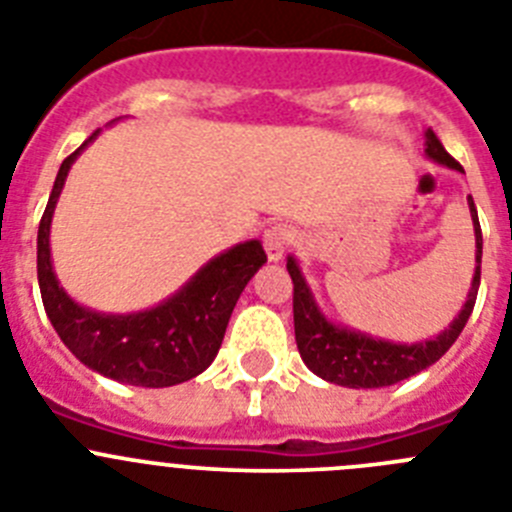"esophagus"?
<instances>
[{
  "mask_svg": "<svg viewBox=\"0 0 512 512\" xmlns=\"http://www.w3.org/2000/svg\"><path fill=\"white\" fill-rule=\"evenodd\" d=\"M295 241V233L287 228V225H274L264 233V248L269 261H279L284 256V251L289 248V243Z\"/></svg>",
  "mask_w": 512,
  "mask_h": 512,
  "instance_id": "1",
  "label": "esophagus"
}]
</instances>
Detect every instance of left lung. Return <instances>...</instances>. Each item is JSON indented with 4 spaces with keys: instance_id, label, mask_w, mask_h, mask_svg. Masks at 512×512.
<instances>
[{
    "instance_id": "left-lung-1",
    "label": "left lung",
    "mask_w": 512,
    "mask_h": 512,
    "mask_svg": "<svg viewBox=\"0 0 512 512\" xmlns=\"http://www.w3.org/2000/svg\"><path fill=\"white\" fill-rule=\"evenodd\" d=\"M425 156L436 164L461 171V166L446 153L433 130H425ZM467 202L469 212H472L474 243H477L472 289H469L467 302L459 310V315L451 320L449 328H443L436 338H428V341L397 343L369 336V333H361V330L348 328V325H336L333 320L325 318L315 297H312V289L307 287L305 277H302L300 264L289 256L287 271L292 277V284H295V297H292L295 338L302 361L312 374H318L320 379L330 384L351 387V390H377V387H390V384L423 372L454 346L474 310L479 289V266H482V228H479L477 207H474L472 197H467Z\"/></svg>"
}]
</instances>
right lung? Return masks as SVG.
I'll use <instances>...</instances> for the list:
<instances>
[{
	"instance_id": "obj_1",
	"label": "right lung",
	"mask_w": 512,
	"mask_h": 512,
	"mask_svg": "<svg viewBox=\"0 0 512 512\" xmlns=\"http://www.w3.org/2000/svg\"><path fill=\"white\" fill-rule=\"evenodd\" d=\"M99 135L94 130L58 169L38 228V284L45 315L71 354L92 372L133 387H171L215 361L230 312L266 264L261 241H246L207 261L182 289L156 307L128 315L89 310L66 295L51 261V223L71 164Z\"/></svg>"
}]
</instances>
